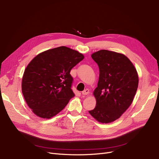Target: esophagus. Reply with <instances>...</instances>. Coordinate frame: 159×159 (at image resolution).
I'll return each instance as SVG.
<instances>
[{
    "label": "esophagus",
    "mask_w": 159,
    "mask_h": 159,
    "mask_svg": "<svg viewBox=\"0 0 159 159\" xmlns=\"http://www.w3.org/2000/svg\"><path fill=\"white\" fill-rule=\"evenodd\" d=\"M89 89H84V91L82 92V95H87V94L89 93Z\"/></svg>",
    "instance_id": "esophagus-1"
}]
</instances>
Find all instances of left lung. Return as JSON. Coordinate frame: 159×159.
Here are the masks:
<instances>
[{
	"instance_id": "8db88e82",
	"label": "left lung",
	"mask_w": 159,
	"mask_h": 159,
	"mask_svg": "<svg viewBox=\"0 0 159 159\" xmlns=\"http://www.w3.org/2000/svg\"><path fill=\"white\" fill-rule=\"evenodd\" d=\"M99 68V78L93 92L96 106L89 113L99 122L111 123L132 103L139 85L134 65L125 55L101 50L92 54Z\"/></svg>"
}]
</instances>
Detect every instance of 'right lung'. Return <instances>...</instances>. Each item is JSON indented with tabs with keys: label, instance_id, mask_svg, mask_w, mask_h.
I'll return each mask as SVG.
<instances>
[{
	"label": "right lung",
	"instance_id": "add662e5",
	"mask_svg": "<svg viewBox=\"0 0 159 159\" xmlns=\"http://www.w3.org/2000/svg\"><path fill=\"white\" fill-rule=\"evenodd\" d=\"M84 55L65 46L45 51L34 58L26 67L22 92L27 105L40 118L56 116L75 96L71 69Z\"/></svg>",
	"mask_w": 159,
	"mask_h": 159
}]
</instances>
